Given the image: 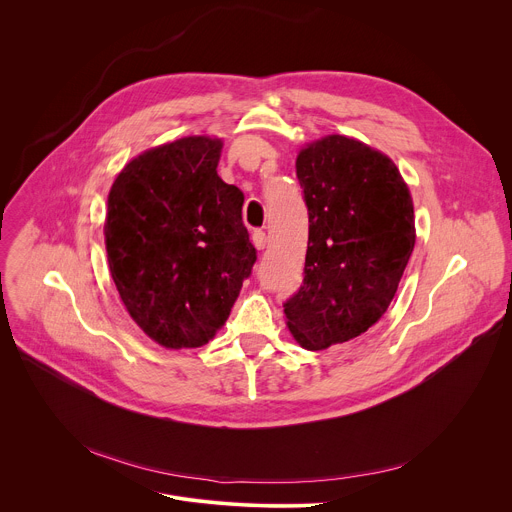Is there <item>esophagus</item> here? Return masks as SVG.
Wrapping results in <instances>:
<instances>
[{"instance_id": "1", "label": "esophagus", "mask_w": 512, "mask_h": 512, "mask_svg": "<svg viewBox=\"0 0 512 512\" xmlns=\"http://www.w3.org/2000/svg\"><path fill=\"white\" fill-rule=\"evenodd\" d=\"M253 245L257 251H263L267 247V235L263 230H255L253 232Z\"/></svg>"}]
</instances>
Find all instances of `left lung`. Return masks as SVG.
<instances>
[{
  "label": "left lung",
  "mask_w": 512,
  "mask_h": 512,
  "mask_svg": "<svg viewBox=\"0 0 512 512\" xmlns=\"http://www.w3.org/2000/svg\"><path fill=\"white\" fill-rule=\"evenodd\" d=\"M296 175L308 249L284 312L300 347L320 351L363 335L388 310L414 249V208L394 161L349 136L304 147Z\"/></svg>",
  "instance_id": "obj_1"
}]
</instances>
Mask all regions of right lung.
Segmentation results:
<instances>
[{
    "mask_svg": "<svg viewBox=\"0 0 512 512\" xmlns=\"http://www.w3.org/2000/svg\"><path fill=\"white\" fill-rule=\"evenodd\" d=\"M222 141L185 136L134 157L114 179L104 224L116 290L155 343L206 345L226 322L257 251L245 196L218 173Z\"/></svg>",
    "mask_w": 512,
    "mask_h": 512,
    "instance_id": "right-lung-1",
    "label": "right lung"
}]
</instances>
